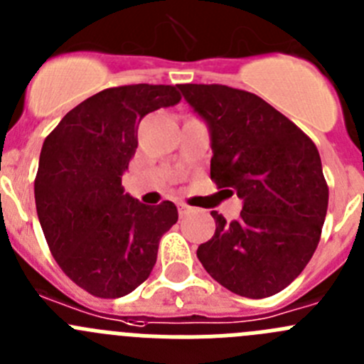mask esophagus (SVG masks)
<instances>
[{
    "label": "esophagus",
    "mask_w": 364,
    "mask_h": 364,
    "mask_svg": "<svg viewBox=\"0 0 364 364\" xmlns=\"http://www.w3.org/2000/svg\"><path fill=\"white\" fill-rule=\"evenodd\" d=\"M193 211H195V208H191V205L184 204V202H182V204H178L180 216H184V215H188V213H193Z\"/></svg>",
    "instance_id": "esophagus-1"
}]
</instances>
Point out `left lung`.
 <instances>
[{
  "instance_id": "8db88e82",
  "label": "left lung",
  "mask_w": 364,
  "mask_h": 364,
  "mask_svg": "<svg viewBox=\"0 0 364 364\" xmlns=\"http://www.w3.org/2000/svg\"><path fill=\"white\" fill-rule=\"evenodd\" d=\"M211 132V180L243 208L196 251L220 285L259 299L283 291L311 262L328 208V186L311 136L269 102L223 85H178Z\"/></svg>"
}]
</instances>
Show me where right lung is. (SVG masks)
Masks as SVG:
<instances>
[{
  "mask_svg": "<svg viewBox=\"0 0 364 364\" xmlns=\"http://www.w3.org/2000/svg\"><path fill=\"white\" fill-rule=\"evenodd\" d=\"M176 86L106 88L70 109L43 142L36 209L50 252L75 285L121 298L148 279L159 242L178 220L164 200L144 205L122 188L144 115L180 102Z\"/></svg>",
  "mask_w": 364,
  "mask_h": 364,
  "instance_id": "obj_1",
  "label": "right lung"
}]
</instances>
